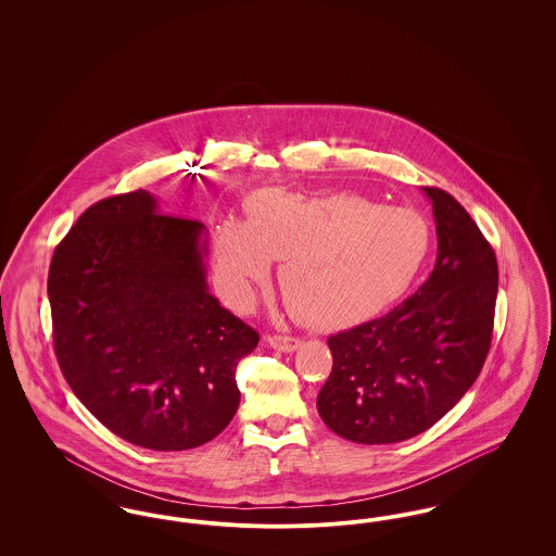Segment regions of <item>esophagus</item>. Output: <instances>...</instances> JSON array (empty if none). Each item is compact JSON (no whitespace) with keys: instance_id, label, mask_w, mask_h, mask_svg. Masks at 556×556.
I'll list each match as a JSON object with an SVG mask.
<instances>
[{"instance_id":"obj_1","label":"esophagus","mask_w":556,"mask_h":556,"mask_svg":"<svg viewBox=\"0 0 556 556\" xmlns=\"http://www.w3.org/2000/svg\"><path fill=\"white\" fill-rule=\"evenodd\" d=\"M266 340H268L270 348L281 350V352H293V350H298V345H300V340H298V338H291V336H268Z\"/></svg>"}]
</instances>
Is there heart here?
I'll list each match as a JSON object with an SVG mask.
<instances>
[{"mask_svg":"<svg viewBox=\"0 0 556 556\" xmlns=\"http://www.w3.org/2000/svg\"><path fill=\"white\" fill-rule=\"evenodd\" d=\"M427 250L421 214L377 206L352 191L263 189L248 198L245 223L227 218L214 233L216 275L233 306L245 308L270 261H283L279 283L291 311L318 329L358 323L392 304Z\"/></svg>","mask_w":556,"mask_h":556,"instance_id":"1","label":"heart"}]
</instances>
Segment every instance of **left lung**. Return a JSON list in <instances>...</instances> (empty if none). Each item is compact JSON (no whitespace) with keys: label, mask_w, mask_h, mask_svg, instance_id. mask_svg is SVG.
Segmentation results:
<instances>
[{"label":"left lung","mask_w":556,"mask_h":556,"mask_svg":"<svg viewBox=\"0 0 556 556\" xmlns=\"http://www.w3.org/2000/svg\"><path fill=\"white\" fill-rule=\"evenodd\" d=\"M424 191L438 233L429 279L388 315L327 340L333 369L318 415L350 442L394 444L424 433L467 394L490 352L496 254L450 193Z\"/></svg>","instance_id":"left-lung-1"}]
</instances>
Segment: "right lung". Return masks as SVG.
I'll use <instances>...</instances> for the list:
<instances>
[{
	"instance_id": "1",
	"label": "right lung",
	"mask_w": 556,
	"mask_h": 556,
	"mask_svg": "<svg viewBox=\"0 0 556 556\" xmlns=\"http://www.w3.org/2000/svg\"><path fill=\"white\" fill-rule=\"evenodd\" d=\"M159 211L146 189L89 206L53 250L48 295L75 396L118 438L168 452L229 425L261 338L208 291L206 227Z\"/></svg>"
}]
</instances>
